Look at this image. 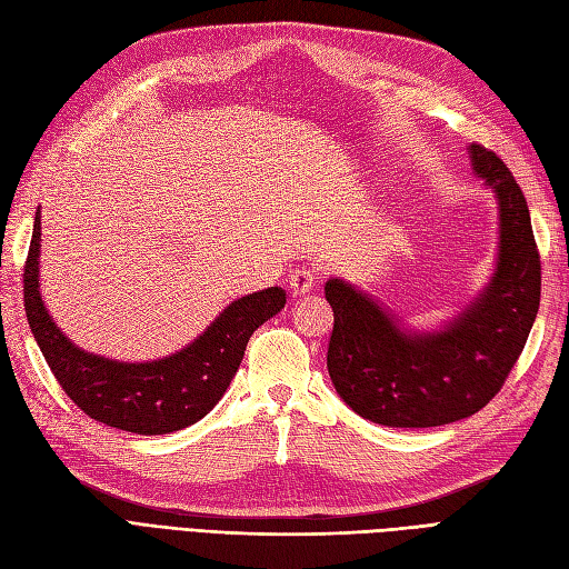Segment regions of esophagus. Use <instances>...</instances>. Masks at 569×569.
I'll return each instance as SVG.
<instances>
[{"label": "esophagus", "instance_id": "esophagus-1", "mask_svg": "<svg viewBox=\"0 0 569 569\" xmlns=\"http://www.w3.org/2000/svg\"><path fill=\"white\" fill-rule=\"evenodd\" d=\"M290 293L293 296H308L310 290L317 286V276L310 269H296L290 273Z\"/></svg>", "mask_w": 569, "mask_h": 569}]
</instances>
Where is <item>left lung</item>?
<instances>
[{"label": "left lung", "instance_id": "1", "mask_svg": "<svg viewBox=\"0 0 569 569\" xmlns=\"http://www.w3.org/2000/svg\"><path fill=\"white\" fill-rule=\"evenodd\" d=\"M471 163L500 201V254L488 288L445 331L403 333L372 298L339 279L327 368L351 409L389 428H435L469 418L498 395L541 305L527 199L502 158L471 143Z\"/></svg>", "mask_w": 569, "mask_h": 569}]
</instances>
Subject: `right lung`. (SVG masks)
<instances>
[{
  "label": "right lung",
  "mask_w": 569,
  "mask_h": 569,
  "mask_svg": "<svg viewBox=\"0 0 569 569\" xmlns=\"http://www.w3.org/2000/svg\"><path fill=\"white\" fill-rule=\"evenodd\" d=\"M40 211L23 267V305L33 337L57 382L79 409L110 428L137 435L182 430L221 401L247 341L286 305L281 288L244 296L180 353L153 362H118L86 353L57 329L38 290Z\"/></svg>",
  "instance_id": "add662e5"
}]
</instances>
